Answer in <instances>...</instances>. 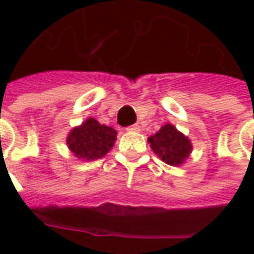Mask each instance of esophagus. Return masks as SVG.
Here are the masks:
<instances>
[{
  "mask_svg": "<svg viewBox=\"0 0 254 254\" xmlns=\"http://www.w3.org/2000/svg\"><path fill=\"white\" fill-rule=\"evenodd\" d=\"M127 130H129V132H140V127L136 124V125H132V127H127Z\"/></svg>",
  "mask_w": 254,
  "mask_h": 254,
  "instance_id": "obj_1",
  "label": "esophagus"
}]
</instances>
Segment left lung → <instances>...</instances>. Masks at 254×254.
<instances>
[{
  "instance_id": "8db88e82",
  "label": "left lung",
  "mask_w": 254,
  "mask_h": 254,
  "mask_svg": "<svg viewBox=\"0 0 254 254\" xmlns=\"http://www.w3.org/2000/svg\"><path fill=\"white\" fill-rule=\"evenodd\" d=\"M148 143L155 154L170 166H181L191 154V141L173 124H166L149 136Z\"/></svg>"
}]
</instances>
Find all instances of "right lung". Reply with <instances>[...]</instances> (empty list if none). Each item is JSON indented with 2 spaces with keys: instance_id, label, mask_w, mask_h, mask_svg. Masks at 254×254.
Listing matches in <instances>:
<instances>
[{
  "instance_id": "right-lung-1",
  "label": "right lung",
  "mask_w": 254,
  "mask_h": 254,
  "mask_svg": "<svg viewBox=\"0 0 254 254\" xmlns=\"http://www.w3.org/2000/svg\"><path fill=\"white\" fill-rule=\"evenodd\" d=\"M116 140V129L102 125L95 118H87L67 133L66 144L76 158L89 162L103 158L114 147Z\"/></svg>"
}]
</instances>
